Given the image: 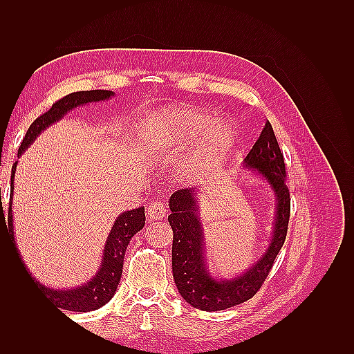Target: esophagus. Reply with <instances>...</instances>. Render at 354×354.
Listing matches in <instances>:
<instances>
[{
  "instance_id": "esophagus-1",
  "label": "esophagus",
  "mask_w": 354,
  "mask_h": 354,
  "mask_svg": "<svg viewBox=\"0 0 354 354\" xmlns=\"http://www.w3.org/2000/svg\"><path fill=\"white\" fill-rule=\"evenodd\" d=\"M149 220H164L167 216V207L164 202H151L146 208Z\"/></svg>"
}]
</instances>
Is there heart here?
<instances>
[{
    "label": "heart",
    "instance_id": "heart-1",
    "mask_svg": "<svg viewBox=\"0 0 354 354\" xmlns=\"http://www.w3.org/2000/svg\"><path fill=\"white\" fill-rule=\"evenodd\" d=\"M145 134L147 142L167 151H181L195 145L181 162V177L192 183L214 173L236 142V131L229 121H216V116L208 112L187 108L158 111Z\"/></svg>",
    "mask_w": 354,
    "mask_h": 354
}]
</instances>
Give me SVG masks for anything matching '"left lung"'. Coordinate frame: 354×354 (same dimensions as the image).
<instances>
[{"instance_id":"obj_1","label":"left lung","mask_w":354,"mask_h":354,"mask_svg":"<svg viewBox=\"0 0 354 354\" xmlns=\"http://www.w3.org/2000/svg\"><path fill=\"white\" fill-rule=\"evenodd\" d=\"M243 168L255 173L274 196V218L272 238L264 252L241 273L232 277L214 276L209 272L203 224L199 214L201 189H180L169 198L168 216L173 229V276L180 295L195 308L218 312L245 303L261 288L273 267L286 238L291 199L285 185L283 155L277 145L270 122L250 153L243 159Z\"/></svg>"}]
</instances>
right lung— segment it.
<instances>
[{
  "instance_id": "right-lung-1",
  "label": "right lung",
  "mask_w": 354,
  "mask_h": 354,
  "mask_svg": "<svg viewBox=\"0 0 354 354\" xmlns=\"http://www.w3.org/2000/svg\"><path fill=\"white\" fill-rule=\"evenodd\" d=\"M115 95L113 91L109 90H91V91H77L71 93L66 97L60 99L55 104L51 106V109L41 115L39 118L30 124L28 128L26 136L24 138L22 145L19 147L17 156L20 158L26 149L35 142V138L48 128L50 125L56 124L60 121L63 116L72 109L78 108V106H84L88 103H97L109 100ZM16 167L17 162H15L12 168V189H15V174H16ZM0 201H1V189H0ZM13 190L12 196H10V208H8V232L10 236L13 239V245L16 248L17 255L20 257V252L17 250L16 239H15V226H13ZM0 216L4 217V211L1 208ZM146 216H145V208H136V209H128L116 217L113 226L108 234V239H106L102 261L97 272L93 274L90 281H87L82 285H78L75 288L68 289H56L42 285L35 277L30 276L29 269L20 257V261H22L26 273L32 277V281H35L39 291L44 294L50 301L55 303L62 310H69V312H91V310H97L103 307L106 303H109L112 297L116 292V288L120 285L121 274H122V266H124V255L128 243H130L131 238L137 232H140L145 226Z\"/></svg>"
}]
</instances>
